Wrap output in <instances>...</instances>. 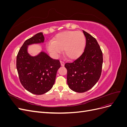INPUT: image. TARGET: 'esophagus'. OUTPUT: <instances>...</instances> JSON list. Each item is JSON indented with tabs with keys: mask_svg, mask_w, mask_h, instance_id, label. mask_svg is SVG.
<instances>
[{
	"mask_svg": "<svg viewBox=\"0 0 127 127\" xmlns=\"http://www.w3.org/2000/svg\"><path fill=\"white\" fill-rule=\"evenodd\" d=\"M60 64H61V66H64V61H60Z\"/></svg>",
	"mask_w": 127,
	"mask_h": 127,
	"instance_id": "1",
	"label": "esophagus"
}]
</instances>
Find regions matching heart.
<instances>
[{
  "label": "heart",
  "instance_id": "heart-1",
  "mask_svg": "<svg viewBox=\"0 0 127 127\" xmlns=\"http://www.w3.org/2000/svg\"><path fill=\"white\" fill-rule=\"evenodd\" d=\"M86 45V38L81 32L66 31L59 33L53 40L47 42L46 48L49 52L55 57L62 52L68 59H76L81 55Z\"/></svg>",
  "mask_w": 127,
  "mask_h": 127
}]
</instances>
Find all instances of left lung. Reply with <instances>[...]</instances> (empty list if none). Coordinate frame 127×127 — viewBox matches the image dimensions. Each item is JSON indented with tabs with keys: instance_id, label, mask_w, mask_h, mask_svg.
<instances>
[{
	"instance_id": "left-lung-1",
	"label": "left lung",
	"mask_w": 127,
	"mask_h": 127,
	"mask_svg": "<svg viewBox=\"0 0 127 127\" xmlns=\"http://www.w3.org/2000/svg\"><path fill=\"white\" fill-rule=\"evenodd\" d=\"M86 37L84 52L72 63H66L67 84L73 91L85 92L93 87L100 77L103 54L98 42L94 37L83 30Z\"/></svg>"
}]
</instances>
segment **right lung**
<instances>
[{"label": "right lung", "instance_id": "right-lung-1", "mask_svg": "<svg viewBox=\"0 0 127 127\" xmlns=\"http://www.w3.org/2000/svg\"><path fill=\"white\" fill-rule=\"evenodd\" d=\"M44 42L43 33L35 34L24 42L16 58V68L22 85L36 95L43 94L51 89L61 66L59 60L52 59L43 51L34 56L29 53V45L43 44Z\"/></svg>", "mask_w": 127, "mask_h": 127}]
</instances>
